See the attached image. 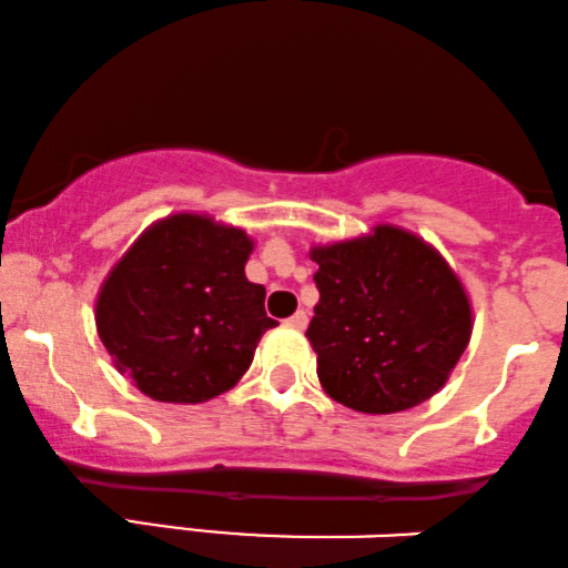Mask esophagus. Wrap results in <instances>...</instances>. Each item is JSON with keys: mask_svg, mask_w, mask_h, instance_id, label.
Segmentation results:
<instances>
[{"mask_svg": "<svg viewBox=\"0 0 568 568\" xmlns=\"http://www.w3.org/2000/svg\"><path fill=\"white\" fill-rule=\"evenodd\" d=\"M286 324L295 326V329H305V326H308V313H305V311H297L295 316L286 318Z\"/></svg>", "mask_w": 568, "mask_h": 568, "instance_id": "obj_1", "label": "esophagus"}]
</instances>
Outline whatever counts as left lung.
Returning <instances> with one entry per match:
<instances>
[{"label":"left lung","mask_w":568,"mask_h":568,"mask_svg":"<svg viewBox=\"0 0 568 568\" xmlns=\"http://www.w3.org/2000/svg\"><path fill=\"white\" fill-rule=\"evenodd\" d=\"M318 305L305 337L335 402L393 415L444 388L468 348L470 300L449 263L415 233L377 225L369 236L313 246Z\"/></svg>","instance_id":"left-lung-1"}]
</instances>
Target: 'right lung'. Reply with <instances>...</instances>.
Segmentation results:
<instances>
[{"label":"right lung","instance_id":"obj_1","mask_svg":"<svg viewBox=\"0 0 568 568\" xmlns=\"http://www.w3.org/2000/svg\"><path fill=\"white\" fill-rule=\"evenodd\" d=\"M252 239L204 215L153 223L113 265L95 303L113 364L166 404H202L250 369L265 329V286L244 276Z\"/></svg>","mask_w":568,"mask_h":568}]
</instances>
